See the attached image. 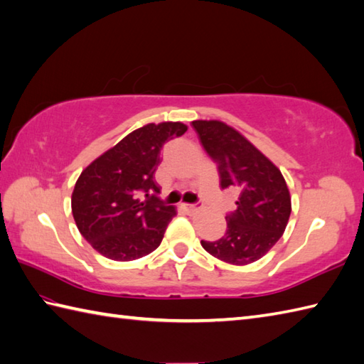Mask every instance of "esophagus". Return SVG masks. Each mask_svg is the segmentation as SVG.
<instances>
[{
	"mask_svg": "<svg viewBox=\"0 0 364 364\" xmlns=\"http://www.w3.org/2000/svg\"><path fill=\"white\" fill-rule=\"evenodd\" d=\"M184 210H186L188 213H197L200 210V205L198 203H184L183 205Z\"/></svg>",
	"mask_w": 364,
	"mask_h": 364,
	"instance_id": "esophagus-1",
	"label": "esophagus"
}]
</instances>
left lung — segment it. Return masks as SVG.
I'll return each instance as SVG.
<instances>
[{"label":"left lung","mask_w":364,"mask_h":364,"mask_svg":"<svg viewBox=\"0 0 364 364\" xmlns=\"http://www.w3.org/2000/svg\"><path fill=\"white\" fill-rule=\"evenodd\" d=\"M198 141L215 166L220 189L233 186L236 210L227 214V231L218 241L202 247L230 264L244 266L272 249L288 225L291 197L272 162L236 129L219 120L192 122Z\"/></svg>","instance_id":"8db88e82"}]
</instances>
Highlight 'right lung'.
Wrapping results in <instances>:
<instances>
[{
	"mask_svg": "<svg viewBox=\"0 0 364 364\" xmlns=\"http://www.w3.org/2000/svg\"><path fill=\"white\" fill-rule=\"evenodd\" d=\"M186 131L180 122L150 123L82 170L72 194V213L82 237L103 257L131 261L159 247L176 213L161 202L153 175L162 145Z\"/></svg>",
	"mask_w": 364,
	"mask_h": 364,
	"instance_id": "1",
	"label": "right lung"
}]
</instances>
